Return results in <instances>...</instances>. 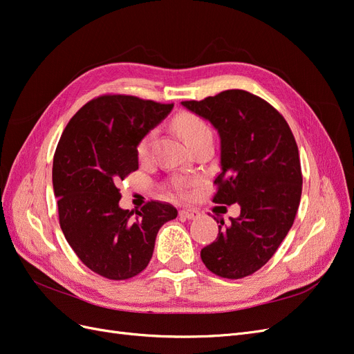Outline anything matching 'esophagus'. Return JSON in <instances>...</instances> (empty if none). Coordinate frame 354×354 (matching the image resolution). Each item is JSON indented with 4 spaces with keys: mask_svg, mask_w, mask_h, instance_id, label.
<instances>
[{
    "mask_svg": "<svg viewBox=\"0 0 354 354\" xmlns=\"http://www.w3.org/2000/svg\"><path fill=\"white\" fill-rule=\"evenodd\" d=\"M180 217H185L187 220H194V218H198L199 217V211L194 209V208H183L180 209Z\"/></svg>",
    "mask_w": 354,
    "mask_h": 354,
    "instance_id": "obj_1",
    "label": "esophagus"
}]
</instances>
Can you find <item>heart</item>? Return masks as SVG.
<instances>
[{"mask_svg": "<svg viewBox=\"0 0 354 354\" xmlns=\"http://www.w3.org/2000/svg\"><path fill=\"white\" fill-rule=\"evenodd\" d=\"M173 125L189 147L195 146L201 142L211 140L212 138L211 127L205 121H203L199 115H196L194 112L185 111V112L177 113L173 120ZM155 134H156L155 130H149L145 133V136L140 138V140H138L137 156L142 160L147 159L149 155H151V149H152ZM171 187H173V190L180 196L189 195V185L185 180H180V178L173 180Z\"/></svg>", "mask_w": 354, "mask_h": 354, "instance_id": "obj_1", "label": "heart"}]
</instances>
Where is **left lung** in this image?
<instances>
[{"mask_svg":"<svg viewBox=\"0 0 354 354\" xmlns=\"http://www.w3.org/2000/svg\"><path fill=\"white\" fill-rule=\"evenodd\" d=\"M181 104L220 134L212 202L241 205L227 226L217 220V239L203 246L201 259L214 274L242 279L272 259L292 227L303 189L297 142L285 118L250 91L226 90Z\"/></svg>","mask_w":354,"mask_h":354,"instance_id":"left-lung-1","label":"left lung"}]
</instances>
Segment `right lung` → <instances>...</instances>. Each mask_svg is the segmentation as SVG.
Wrapping results in <instances>:
<instances>
[{"instance_id":"obj_1","label":"right lung","mask_w":354,"mask_h":354,"mask_svg":"<svg viewBox=\"0 0 354 354\" xmlns=\"http://www.w3.org/2000/svg\"><path fill=\"white\" fill-rule=\"evenodd\" d=\"M174 103L103 94L85 103L63 130L53 159L59 223L78 259L111 281L142 273L158 230L177 217L167 202L149 201L136 212L120 208V180L138 169L137 143Z\"/></svg>"}]
</instances>
